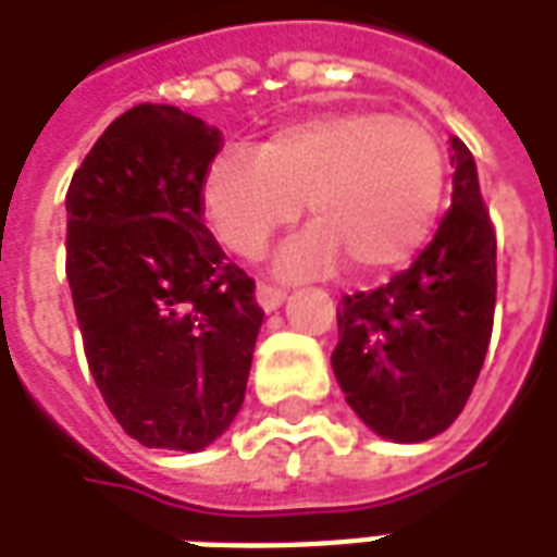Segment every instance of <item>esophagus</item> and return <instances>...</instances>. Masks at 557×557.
<instances>
[{
  "mask_svg": "<svg viewBox=\"0 0 557 557\" xmlns=\"http://www.w3.org/2000/svg\"><path fill=\"white\" fill-rule=\"evenodd\" d=\"M256 301H259V307H262L265 313H271V310H277L280 304L286 301V289L271 286V283H259V286H256Z\"/></svg>",
  "mask_w": 557,
  "mask_h": 557,
  "instance_id": "1",
  "label": "esophagus"
}]
</instances>
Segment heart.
Listing matches in <instances>:
<instances>
[{
    "instance_id": "b5f03b06",
    "label": "heart",
    "mask_w": 557,
    "mask_h": 557,
    "mask_svg": "<svg viewBox=\"0 0 557 557\" xmlns=\"http://www.w3.org/2000/svg\"><path fill=\"white\" fill-rule=\"evenodd\" d=\"M447 163L430 127L375 110L322 113L280 127L256 154L226 148L202 175V211L220 244L262 256L298 214L313 223L277 265L289 277L343 259L358 277L399 268L442 218Z\"/></svg>"
}]
</instances>
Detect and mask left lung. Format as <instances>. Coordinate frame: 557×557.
I'll return each mask as SVG.
<instances>
[{
	"label": "left lung",
	"instance_id": "left-lung-1",
	"mask_svg": "<svg viewBox=\"0 0 557 557\" xmlns=\"http://www.w3.org/2000/svg\"><path fill=\"white\" fill-rule=\"evenodd\" d=\"M454 196L409 271L337 307L331 367L355 414L382 438L418 444L466 409L495 315V230L474 158L450 137Z\"/></svg>",
	"mask_w": 557,
	"mask_h": 557
}]
</instances>
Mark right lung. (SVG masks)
Wrapping results in <instances>:
<instances>
[{
	"label": "right lung",
	"mask_w": 557,
	"mask_h": 557,
	"mask_svg": "<svg viewBox=\"0 0 557 557\" xmlns=\"http://www.w3.org/2000/svg\"><path fill=\"white\" fill-rule=\"evenodd\" d=\"M218 127L139 103L67 187V283L107 409L146 447L196 454L230 430L265 313L202 223Z\"/></svg>",
	"instance_id": "add662e5"
}]
</instances>
